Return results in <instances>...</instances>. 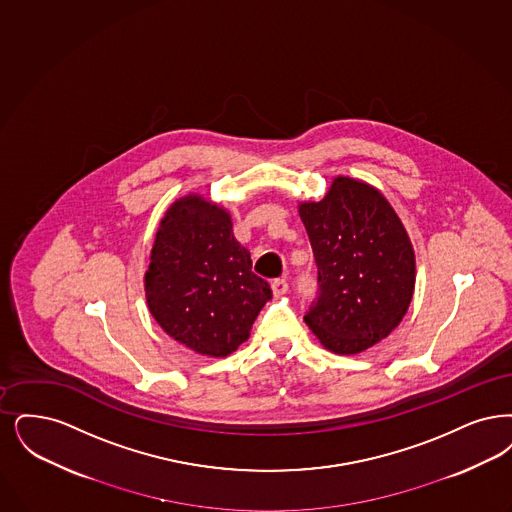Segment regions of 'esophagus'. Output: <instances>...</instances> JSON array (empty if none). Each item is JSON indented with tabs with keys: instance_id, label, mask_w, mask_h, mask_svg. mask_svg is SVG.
<instances>
[{
	"instance_id": "1",
	"label": "esophagus",
	"mask_w": 512,
	"mask_h": 512,
	"mask_svg": "<svg viewBox=\"0 0 512 512\" xmlns=\"http://www.w3.org/2000/svg\"><path fill=\"white\" fill-rule=\"evenodd\" d=\"M287 289H289V286H287L286 280H274V282H272V293H274L276 297L286 295Z\"/></svg>"
}]
</instances>
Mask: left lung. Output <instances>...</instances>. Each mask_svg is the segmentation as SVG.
I'll list each match as a JSON object with an SVG mask.
<instances>
[{"instance_id": "8db88e82", "label": "left lung", "mask_w": 512, "mask_h": 512, "mask_svg": "<svg viewBox=\"0 0 512 512\" xmlns=\"http://www.w3.org/2000/svg\"><path fill=\"white\" fill-rule=\"evenodd\" d=\"M318 265L320 297L305 316L335 354H360L408 312L415 253L389 200L371 184L335 177L320 202L299 204Z\"/></svg>"}]
</instances>
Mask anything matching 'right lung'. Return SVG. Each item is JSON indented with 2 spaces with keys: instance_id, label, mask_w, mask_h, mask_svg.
I'll return each instance as SVG.
<instances>
[{
  "instance_id": "right-lung-1",
  "label": "right lung",
  "mask_w": 512,
  "mask_h": 512,
  "mask_svg": "<svg viewBox=\"0 0 512 512\" xmlns=\"http://www.w3.org/2000/svg\"><path fill=\"white\" fill-rule=\"evenodd\" d=\"M148 310L169 337L202 356L223 358L246 343L270 286L251 272V255L230 213L202 194L165 211L144 274Z\"/></svg>"
}]
</instances>
